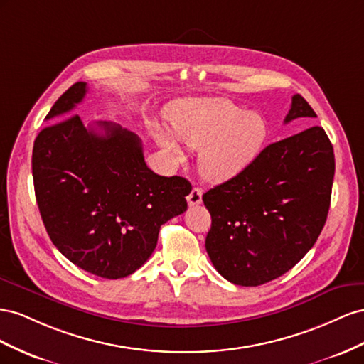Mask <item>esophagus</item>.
<instances>
[{
  "instance_id": "esophagus-1",
  "label": "esophagus",
  "mask_w": 364,
  "mask_h": 364,
  "mask_svg": "<svg viewBox=\"0 0 364 364\" xmlns=\"http://www.w3.org/2000/svg\"><path fill=\"white\" fill-rule=\"evenodd\" d=\"M203 201V189L201 188H193L191 193L188 195V203L189 205H198Z\"/></svg>"
}]
</instances>
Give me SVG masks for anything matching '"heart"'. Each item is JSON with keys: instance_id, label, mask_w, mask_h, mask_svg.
I'll return each mask as SVG.
<instances>
[{"instance_id": "b5f03b06", "label": "heart", "mask_w": 364, "mask_h": 364, "mask_svg": "<svg viewBox=\"0 0 364 364\" xmlns=\"http://www.w3.org/2000/svg\"><path fill=\"white\" fill-rule=\"evenodd\" d=\"M171 132L155 131L160 146L176 161L180 144L200 149V171L210 181H227L261 157L268 140L262 116L225 99H188L169 108Z\"/></svg>"}]
</instances>
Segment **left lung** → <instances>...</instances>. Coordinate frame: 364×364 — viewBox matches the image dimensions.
I'll list each match as a JSON object with an SVG mask.
<instances>
[{
	"instance_id": "left-lung-1",
	"label": "left lung",
	"mask_w": 364,
	"mask_h": 364,
	"mask_svg": "<svg viewBox=\"0 0 364 364\" xmlns=\"http://www.w3.org/2000/svg\"><path fill=\"white\" fill-rule=\"evenodd\" d=\"M317 117L294 95L285 123ZM334 149L323 128L311 127L268 144L250 168L203 195L212 216L205 250L228 282L257 287L291 269L326 223Z\"/></svg>"
}]
</instances>
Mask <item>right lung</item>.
Returning <instances> with one entry per match:
<instances>
[{
  "mask_svg": "<svg viewBox=\"0 0 364 364\" xmlns=\"http://www.w3.org/2000/svg\"><path fill=\"white\" fill-rule=\"evenodd\" d=\"M85 95V82L70 87L47 114L55 123L38 134L36 203L51 242L68 261L120 279L148 261L161 224L188 209L192 186L183 176L154 173L140 139L119 124L85 127L77 114L65 119Z\"/></svg>",
  "mask_w": 364,
  "mask_h": 364,
  "instance_id": "add662e5",
  "label": "right lung"
}]
</instances>
